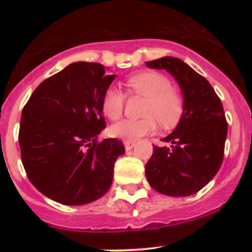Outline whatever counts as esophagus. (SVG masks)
I'll use <instances>...</instances> for the list:
<instances>
[{"mask_svg": "<svg viewBox=\"0 0 252 252\" xmlns=\"http://www.w3.org/2000/svg\"><path fill=\"white\" fill-rule=\"evenodd\" d=\"M124 147H126V150L132 149L135 147V142H132V141H126L124 142Z\"/></svg>", "mask_w": 252, "mask_h": 252, "instance_id": "obj_1", "label": "esophagus"}]
</instances>
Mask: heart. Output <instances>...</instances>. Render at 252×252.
Instances as JSON below:
<instances>
[{"mask_svg":"<svg viewBox=\"0 0 252 252\" xmlns=\"http://www.w3.org/2000/svg\"><path fill=\"white\" fill-rule=\"evenodd\" d=\"M130 94L146 97L142 120H122L112 124L109 134L123 141H136L156 130V121L163 128H172L180 120L182 114V98L164 74L154 71L141 72L126 80ZM126 97L117 89L110 88L102 100L104 115L110 120H117L122 115Z\"/></svg>","mask_w":252,"mask_h":252,"instance_id":"1","label":"heart"}]
</instances>
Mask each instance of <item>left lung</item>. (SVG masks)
Returning <instances> with one entry per match:
<instances>
[{
    "instance_id": "8db88e82",
    "label": "left lung",
    "mask_w": 252,
    "mask_h": 252,
    "mask_svg": "<svg viewBox=\"0 0 252 252\" xmlns=\"http://www.w3.org/2000/svg\"><path fill=\"white\" fill-rule=\"evenodd\" d=\"M146 65L172 74L184 98L178 126L162 138L168 147L153 148L146 164L147 180L161 194L192 195L221 166L227 136L222 104L211 84L178 58L163 57Z\"/></svg>"
}]
</instances>
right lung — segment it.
I'll list each match as a JSON object with an SVG mask.
<instances>
[{
    "label": "right lung",
    "mask_w": 252,
    "mask_h": 252,
    "mask_svg": "<svg viewBox=\"0 0 252 252\" xmlns=\"http://www.w3.org/2000/svg\"><path fill=\"white\" fill-rule=\"evenodd\" d=\"M116 74L78 62L43 80L22 110L19 144L28 179L63 205H85L108 192L118 156L116 138H97L105 121L102 100Z\"/></svg>",
    "instance_id": "add662e5"
}]
</instances>
